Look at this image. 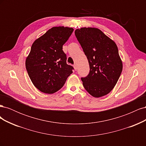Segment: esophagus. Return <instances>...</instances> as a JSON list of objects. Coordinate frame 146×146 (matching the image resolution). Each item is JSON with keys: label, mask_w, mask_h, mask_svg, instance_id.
Wrapping results in <instances>:
<instances>
[{"label": "esophagus", "mask_w": 146, "mask_h": 146, "mask_svg": "<svg viewBox=\"0 0 146 146\" xmlns=\"http://www.w3.org/2000/svg\"><path fill=\"white\" fill-rule=\"evenodd\" d=\"M74 69H75V70H77V66L76 64H74Z\"/></svg>", "instance_id": "34e87169"}]
</instances>
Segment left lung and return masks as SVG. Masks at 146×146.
I'll list each match as a JSON object with an SVG mask.
<instances>
[{"label": "left lung", "mask_w": 146, "mask_h": 146, "mask_svg": "<svg viewBox=\"0 0 146 146\" xmlns=\"http://www.w3.org/2000/svg\"><path fill=\"white\" fill-rule=\"evenodd\" d=\"M75 35L90 65L89 74L81 78L84 88L94 98L107 95L116 85L122 70L116 44L98 29H76Z\"/></svg>", "instance_id": "8db88e82"}]
</instances>
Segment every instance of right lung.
Instances as JSON below:
<instances>
[{
    "mask_svg": "<svg viewBox=\"0 0 146 146\" xmlns=\"http://www.w3.org/2000/svg\"><path fill=\"white\" fill-rule=\"evenodd\" d=\"M73 31L72 28L53 27L33 43L25 67L31 81L40 91H58L72 73L74 68L66 63L63 46Z\"/></svg>",
    "mask_w": 146,
    "mask_h": 146,
    "instance_id": "right-lung-1",
    "label": "right lung"
}]
</instances>
